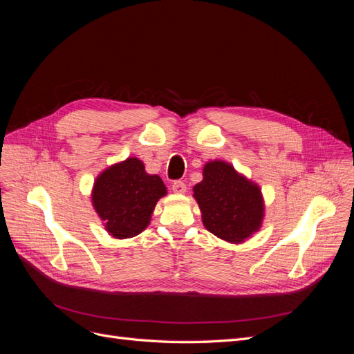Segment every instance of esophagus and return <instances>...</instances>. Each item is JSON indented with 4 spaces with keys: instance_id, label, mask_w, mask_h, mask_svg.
Segmentation results:
<instances>
[{
    "instance_id": "obj_1",
    "label": "esophagus",
    "mask_w": 354,
    "mask_h": 354,
    "mask_svg": "<svg viewBox=\"0 0 354 354\" xmlns=\"http://www.w3.org/2000/svg\"><path fill=\"white\" fill-rule=\"evenodd\" d=\"M171 189H173V192H174V194H178V195H181V194H185V192H186V185L183 183V181H174V183H173V187H171Z\"/></svg>"
}]
</instances>
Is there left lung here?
Masks as SVG:
<instances>
[{"instance_id": "obj_1", "label": "left lung", "mask_w": 354, "mask_h": 354, "mask_svg": "<svg viewBox=\"0 0 354 354\" xmlns=\"http://www.w3.org/2000/svg\"><path fill=\"white\" fill-rule=\"evenodd\" d=\"M202 176L194 198L208 232L226 242L242 243L260 230L264 199L259 185L217 159L203 165Z\"/></svg>"}]
</instances>
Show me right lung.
I'll list each match as a JSON object with an SVG mask.
<instances>
[{"label": "right lung", "mask_w": 354, "mask_h": 354, "mask_svg": "<svg viewBox=\"0 0 354 354\" xmlns=\"http://www.w3.org/2000/svg\"><path fill=\"white\" fill-rule=\"evenodd\" d=\"M165 195L160 177L147 174L142 160L131 156L102 171L91 202L106 232L115 239H127L149 226L156 202Z\"/></svg>", "instance_id": "add662e5"}]
</instances>
